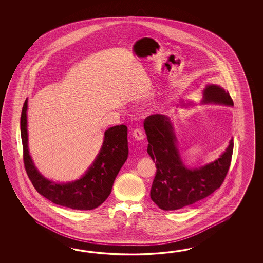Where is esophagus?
<instances>
[{
  "label": "esophagus",
  "mask_w": 263,
  "mask_h": 263,
  "mask_svg": "<svg viewBox=\"0 0 263 263\" xmlns=\"http://www.w3.org/2000/svg\"><path fill=\"white\" fill-rule=\"evenodd\" d=\"M133 134H134V138L136 140H143L144 139V137H145L144 132H143L142 129H139V128L134 129Z\"/></svg>",
  "instance_id": "obj_1"
}]
</instances>
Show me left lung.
Returning a JSON list of instances; mask_svg holds the SVG:
<instances>
[{"mask_svg":"<svg viewBox=\"0 0 263 263\" xmlns=\"http://www.w3.org/2000/svg\"><path fill=\"white\" fill-rule=\"evenodd\" d=\"M203 102L233 106V101L223 88L208 85ZM147 152L156 162V176L151 187V199L163 211H175L192 205L212 195L223 184L233 153V139L223 155L202 167L188 169L179 156L170 120L164 115H151L144 121Z\"/></svg>","mask_w":263,"mask_h":263,"instance_id":"obj_1","label":"left lung"}]
</instances>
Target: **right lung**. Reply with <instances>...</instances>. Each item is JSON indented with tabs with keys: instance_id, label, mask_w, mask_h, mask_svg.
I'll use <instances>...</instances> for the list:
<instances>
[{
	"instance_id": "add662e5",
	"label": "right lung",
	"mask_w": 263,
	"mask_h": 263,
	"mask_svg": "<svg viewBox=\"0 0 263 263\" xmlns=\"http://www.w3.org/2000/svg\"><path fill=\"white\" fill-rule=\"evenodd\" d=\"M26 111L27 100L23 104L21 117V134L24 167L35 190L50 201L63 207L82 211L99 207L111 194L115 179L128 158L127 126L120 125L107 129L101 152L82 179L58 184L45 179L36 170L29 154Z\"/></svg>"
}]
</instances>
